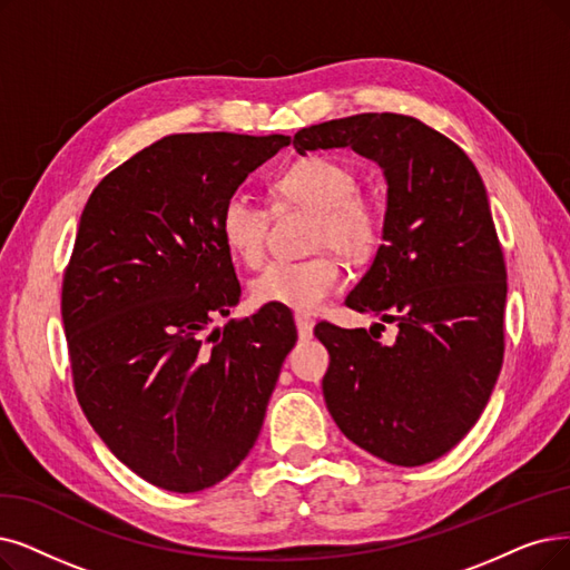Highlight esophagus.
Listing matches in <instances>:
<instances>
[{
    "label": "esophagus",
    "instance_id": "34e87169",
    "mask_svg": "<svg viewBox=\"0 0 570 570\" xmlns=\"http://www.w3.org/2000/svg\"><path fill=\"white\" fill-rule=\"evenodd\" d=\"M294 323H297V332H299V336L302 338H311L313 336V317H308V315H304V313H297L294 315Z\"/></svg>",
    "mask_w": 570,
    "mask_h": 570
}]
</instances>
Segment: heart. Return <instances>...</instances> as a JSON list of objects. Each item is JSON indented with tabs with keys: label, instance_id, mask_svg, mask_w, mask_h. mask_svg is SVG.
<instances>
[{
	"label": "heart",
	"instance_id": "1",
	"mask_svg": "<svg viewBox=\"0 0 570 570\" xmlns=\"http://www.w3.org/2000/svg\"><path fill=\"white\" fill-rule=\"evenodd\" d=\"M355 173L334 156L311 154L273 179L278 206H299L317 215L313 247H334L351 259L374 253L383 234V213L374 196L355 189ZM271 213L245 194H232L219 213V234L229 253L247 266H257L266 253ZM344 281V266L334 255L302 262H271L249 283L257 304H278L311 313L321 308Z\"/></svg>",
	"mask_w": 570,
	"mask_h": 570
}]
</instances>
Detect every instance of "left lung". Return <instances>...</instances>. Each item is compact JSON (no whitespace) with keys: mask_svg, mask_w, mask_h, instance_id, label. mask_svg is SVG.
Masks as SVG:
<instances>
[{"mask_svg":"<svg viewBox=\"0 0 570 570\" xmlns=\"http://www.w3.org/2000/svg\"><path fill=\"white\" fill-rule=\"evenodd\" d=\"M334 147L372 158L389 185L383 245L346 306L397 323V338L385 346L372 330L317 325L330 353L323 395L353 444L423 465L468 435L503 367L508 273L487 189L456 142L404 114L294 135L299 154Z\"/></svg>","mask_w":570,"mask_h":570,"instance_id":"1","label":"left lung"}]
</instances>
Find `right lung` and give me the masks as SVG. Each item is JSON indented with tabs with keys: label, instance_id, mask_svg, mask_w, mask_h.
<instances>
[{
	"label": "right lung",
	"instance_id": "add662e5",
	"mask_svg": "<svg viewBox=\"0 0 570 570\" xmlns=\"http://www.w3.org/2000/svg\"><path fill=\"white\" fill-rule=\"evenodd\" d=\"M287 145L168 135L114 168L81 213L60 304L75 393L114 456L158 489L203 491L240 465L297 341L266 306L208 332L240 299L224 200Z\"/></svg>",
	"mask_w": 570,
	"mask_h": 570
}]
</instances>
